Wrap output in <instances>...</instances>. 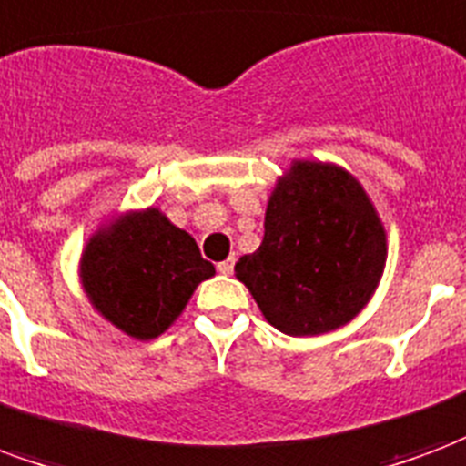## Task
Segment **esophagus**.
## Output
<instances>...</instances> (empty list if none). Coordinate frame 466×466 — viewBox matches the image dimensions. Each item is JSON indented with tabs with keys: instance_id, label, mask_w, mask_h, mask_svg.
Returning a JSON list of instances; mask_svg holds the SVG:
<instances>
[{
	"instance_id": "34e87169",
	"label": "esophagus",
	"mask_w": 466,
	"mask_h": 466,
	"mask_svg": "<svg viewBox=\"0 0 466 466\" xmlns=\"http://www.w3.org/2000/svg\"><path fill=\"white\" fill-rule=\"evenodd\" d=\"M217 271H219V274H224V277H229V274L234 271V259L219 261V264H217Z\"/></svg>"
}]
</instances>
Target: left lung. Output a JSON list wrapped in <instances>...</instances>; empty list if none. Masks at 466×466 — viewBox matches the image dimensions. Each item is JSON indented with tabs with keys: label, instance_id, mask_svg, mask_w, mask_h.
<instances>
[{
	"label": "left lung",
	"instance_id": "left-lung-1",
	"mask_svg": "<svg viewBox=\"0 0 466 466\" xmlns=\"http://www.w3.org/2000/svg\"><path fill=\"white\" fill-rule=\"evenodd\" d=\"M385 259V229L363 185L339 165L294 160L268 198L259 249L234 271L274 329L320 336L363 311Z\"/></svg>",
	"mask_w": 466,
	"mask_h": 466
}]
</instances>
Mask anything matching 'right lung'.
Instances as JSON below:
<instances>
[{
	"label": "right lung",
	"mask_w": 466,
	"mask_h": 466,
	"mask_svg": "<svg viewBox=\"0 0 466 466\" xmlns=\"http://www.w3.org/2000/svg\"><path fill=\"white\" fill-rule=\"evenodd\" d=\"M209 277L215 267L202 259L198 242L157 207L116 217L81 254V284L93 309L137 340L170 329Z\"/></svg>",
	"instance_id": "right-lung-1"
}]
</instances>
